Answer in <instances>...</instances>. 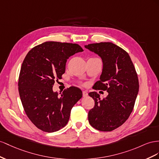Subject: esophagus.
Listing matches in <instances>:
<instances>
[{"instance_id": "1", "label": "esophagus", "mask_w": 159, "mask_h": 159, "mask_svg": "<svg viewBox=\"0 0 159 159\" xmlns=\"http://www.w3.org/2000/svg\"><path fill=\"white\" fill-rule=\"evenodd\" d=\"M83 96L84 97H87L88 96V93L87 92V91H83Z\"/></svg>"}]
</instances>
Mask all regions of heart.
I'll return each instance as SVG.
<instances>
[{"label": "heart", "mask_w": 159, "mask_h": 159, "mask_svg": "<svg viewBox=\"0 0 159 159\" xmlns=\"http://www.w3.org/2000/svg\"><path fill=\"white\" fill-rule=\"evenodd\" d=\"M82 85H84V83H82Z\"/></svg>", "instance_id": "b5f03b06"}]
</instances>
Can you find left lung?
I'll return each mask as SVG.
<instances>
[{"instance_id": "1", "label": "left lung", "mask_w": 159, "mask_h": 159, "mask_svg": "<svg viewBox=\"0 0 159 159\" xmlns=\"http://www.w3.org/2000/svg\"><path fill=\"white\" fill-rule=\"evenodd\" d=\"M84 47L97 54L103 62L100 80L93 89L108 93L103 99L97 92L89 93L94 101L89 112V123L98 130L112 131L123 124L133 110L139 89L137 73L128 52L115 44L93 43Z\"/></svg>"}]
</instances>
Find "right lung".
I'll return each mask as SVG.
<instances>
[{
    "label": "right lung",
    "mask_w": 159,
    "mask_h": 159,
    "mask_svg": "<svg viewBox=\"0 0 159 159\" xmlns=\"http://www.w3.org/2000/svg\"><path fill=\"white\" fill-rule=\"evenodd\" d=\"M83 51L77 44L45 42L32 48L22 62L18 83L22 105L30 121L44 132L66 126L72 108L83 97L75 87L65 89L61 96L52 90L65 73L68 58Z\"/></svg>",
    "instance_id": "add662e5"
}]
</instances>
